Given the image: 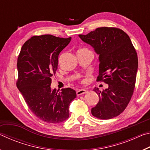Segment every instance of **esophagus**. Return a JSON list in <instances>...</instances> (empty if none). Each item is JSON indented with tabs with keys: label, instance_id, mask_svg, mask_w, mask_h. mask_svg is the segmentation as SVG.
Returning <instances> with one entry per match:
<instances>
[{
	"label": "esophagus",
	"instance_id": "1",
	"mask_svg": "<svg viewBox=\"0 0 150 150\" xmlns=\"http://www.w3.org/2000/svg\"><path fill=\"white\" fill-rule=\"evenodd\" d=\"M87 93V91L86 89H79L77 91V95L79 96L81 95H84V94Z\"/></svg>",
	"mask_w": 150,
	"mask_h": 150
}]
</instances>
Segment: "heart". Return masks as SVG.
I'll return each instance as SVG.
<instances>
[{"label": "heart", "mask_w": 150, "mask_h": 150, "mask_svg": "<svg viewBox=\"0 0 150 150\" xmlns=\"http://www.w3.org/2000/svg\"><path fill=\"white\" fill-rule=\"evenodd\" d=\"M81 50H82V49H81Z\"/></svg>", "instance_id": "heart-1"}]
</instances>
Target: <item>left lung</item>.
<instances>
[{
    "label": "left lung",
    "instance_id": "8db88e82",
    "mask_svg": "<svg viewBox=\"0 0 150 150\" xmlns=\"http://www.w3.org/2000/svg\"><path fill=\"white\" fill-rule=\"evenodd\" d=\"M99 55L97 81L108 85L103 91L95 88L99 101L91 109L95 117L107 120L122 112L135 88L138 60L128 35L117 28L101 27L87 35H79Z\"/></svg>",
    "mask_w": 150,
    "mask_h": 150
}]
</instances>
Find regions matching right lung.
Segmentation results:
<instances>
[{"instance_id":"1","label":"right lung","mask_w":150,"mask_h":150,"mask_svg":"<svg viewBox=\"0 0 150 150\" xmlns=\"http://www.w3.org/2000/svg\"><path fill=\"white\" fill-rule=\"evenodd\" d=\"M71 38L52 35H34L24 43L17 61L16 86L30 110L40 120L60 123L69 118V106L77 94L71 88L58 93L51 89L52 79L57 69L59 53Z\"/></svg>"}]
</instances>
